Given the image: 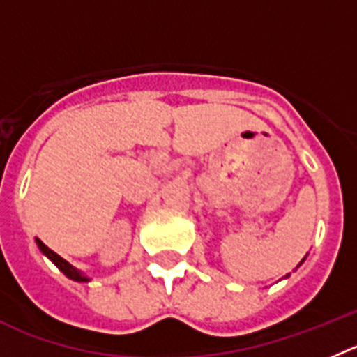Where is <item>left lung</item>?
<instances>
[{
  "label": "left lung",
  "instance_id": "8db88e82",
  "mask_svg": "<svg viewBox=\"0 0 357 357\" xmlns=\"http://www.w3.org/2000/svg\"><path fill=\"white\" fill-rule=\"evenodd\" d=\"M303 261H304V259H303ZM303 261H301V263H303ZM301 263H298V265H301Z\"/></svg>",
  "mask_w": 357,
  "mask_h": 357
}]
</instances>
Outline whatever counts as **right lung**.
<instances>
[{
	"mask_svg": "<svg viewBox=\"0 0 357 357\" xmlns=\"http://www.w3.org/2000/svg\"><path fill=\"white\" fill-rule=\"evenodd\" d=\"M35 242H37L38 249L43 250V255H44V256H47V258H50L51 261L54 263V265L59 266L60 271H62L63 274L67 275V278L73 279V281H78V282H86V281H91V279L86 278L85 274H82V272H79L78 268H75V266L70 265L69 261H66V259H63L62 256H59V255H56V252H54V250H51L50 247L44 245V243L40 242V240L35 238Z\"/></svg>",
	"mask_w": 357,
	"mask_h": 357,
	"instance_id": "obj_1",
	"label": "right lung"
}]
</instances>
